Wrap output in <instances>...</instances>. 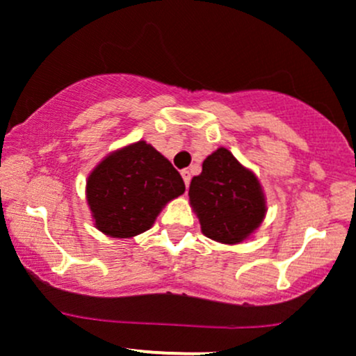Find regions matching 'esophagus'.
Returning a JSON list of instances; mask_svg holds the SVG:
<instances>
[{
  "label": "esophagus",
  "mask_w": 356,
  "mask_h": 356,
  "mask_svg": "<svg viewBox=\"0 0 356 356\" xmlns=\"http://www.w3.org/2000/svg\"><path fill=\"white\" fill-rule=\"evenodd\" d=\"M181 175H182V179H184V184H186V188H188V186H189V182H191V172L188 170V168H184V170L181 172Z\"/></svg>",
  "instance_id": "1"
}]
</instances>
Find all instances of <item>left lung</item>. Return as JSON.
I'll list each match as a JSON object with an SVG mask.
<instances>
[{"label":"left lung","mask_w":356,"mask_h":356,"mask_svg":"<svg viewBox=\"0 0 356 356\" xmlns=\"http://www.w3.org/2000/svg\"><path fill=\"white\" fill-rule=\"evenodd\" d=\"M189 201L208 238L238 244L249 238L266 215V197L259 181L228 152L218 148L193 177Z\"/></svg>","instance_id":"1"}]
</instances>
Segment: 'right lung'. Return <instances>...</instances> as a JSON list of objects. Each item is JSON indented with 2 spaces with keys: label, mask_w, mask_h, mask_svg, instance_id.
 <instances>
[{
  "label": "right lung",
  "mask_w": 356,
  "mask_h": 356,
  "mask_svg": "<svg viewBox=\"0 0 356 356\" xmlns=\"http://www.w3.org/2000/svg\"><path fill=\"white\" fill-rule=\"evenodd\" d=\"M181 174L147 141L109 153L87 179L95 227L114 238L143 234L168 201L184 194Z\"/></svg>",
  "instance_id": "right-lung-1"
}]
</instances>
